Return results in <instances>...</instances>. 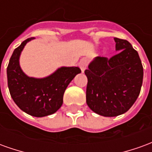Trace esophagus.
Instances as JSON below:
<instances>
[{
    "label": "esophagus",
    "instance_id": "esophagus-1",
    "mask_svg": "<svg viewBox=\"0 0 152 152\" xmlns=\"http://www.w3.org/2000/svg\"><path fill=\"white\" fill-rule=\"evenodd\" d=\"M86 66H87V60H86V58H82V59L80 61L79 63V66L80 68L81 69V72H84V71L86 70Z\"/></svg>",
    "mask_w": 152,
    "mask_h": 152
}]
</instances>
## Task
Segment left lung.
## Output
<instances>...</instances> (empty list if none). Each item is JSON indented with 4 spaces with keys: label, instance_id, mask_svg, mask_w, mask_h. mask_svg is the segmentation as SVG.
<instances>
[{
    "label": "left lung",
    "instance_id": "obj_1",
    "mask_svg": "<svg viewBox=\"0 0 152 152\" xmlns=\"http://www.w3.org/2000/svg\"><path fill=\"white\" fill-rule=\"evenodd\" d=\"M114 40L119 53L110 58L97 57L85 71L88 79L86 103L93 112L107 117L129 110L140 94L143 79L137 51L128 40Z\"/></svg>",
    "mask_w": 152,
    "mask_h": 152
}]
</instances>
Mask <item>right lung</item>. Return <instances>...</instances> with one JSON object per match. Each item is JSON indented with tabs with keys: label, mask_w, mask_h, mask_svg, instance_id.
Segmentation results:
<instances>
[{
	"label": "right lung",
	"mask_w": 152,
	"mask_h": 152,
	"mask_svg": "<svg viewBox=\"0 0 152 152\" xmlns=\"http://www.w3.org/2000/svg\"><path fill=\"white\" fill-rule=\"evenodd\" d=\"M32 39L34 37L25 40L15 50L7 66V80L16 105L27 114L43 117L61 107L66 87L81 71L78 66H63L45 78L28 76L19 66V56L26 44Z\"/></svg>",
	"instance_id": "1"
}]
</instances>
